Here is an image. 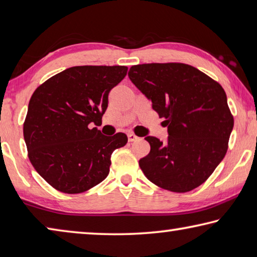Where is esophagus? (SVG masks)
<instances>
[{
  "label": "esophagus",
  "mask_w": 257,
  "mask_h": 257,
  "mask_svg": "<svg viewBox=\"0 0 257 257\" xmlns=\"http://www.w3.org/2000/svg\"><path fill=\"white\" fill-rule=\"evenodd\" d=\"M127 138H128V142H134V141L139 140V138L136 136V134H133V133H128L127 134Z\"/></svg>",
  "instance_id": "esophagus-1"
}]
</instances>
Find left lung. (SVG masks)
<instances>
[{
    "instance_id": "8db88e82",
    "label": "left lung",
    "mask_w": 257,
    "mask_h": 257,
    "mask_svg": "<svg viewBox=\"0 0 257 257\" xmlns=\"http://www.w3.org/2000/svg\"><path fill=\"white\" fill-rule=\"evenodd\" d=\"M128 76L168 127V141L147 137L150 152L139 165L155 185L175 193L199 187L228 150L233 116L217 81L184 63L133 65Z\"/></svg>"
}]
</instances>
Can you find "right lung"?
I'll return each mask as SVG.
<instances>
[{"instance_id": "add662e5", "label": "right lung", "mask_w": 257, "mask_h": 257, "mask_svg": "<svg viewBox=\"0 0 257 257\" xmlns=\"http://www.w3.org/2000/svg\"><path fill=\"white\" fill-rule=\"evenodd\" d=\"M127 73V66L83 65L45 81L30 98L24 123L28 157L40 176L55 190L78 194L109 174L112 151L127 137L102 136L97 127L108 94Z\"/></svg>"}]
</instances>
